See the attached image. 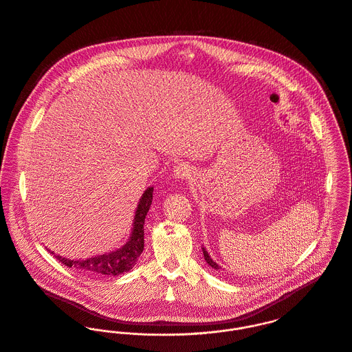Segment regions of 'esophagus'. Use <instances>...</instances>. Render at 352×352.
<instances>
[{
    "mask_svg": "<svg viewBox=\"0 0 352 352\" xmlns=\"http://www.w3.org/2000/svg\"><path fill=\"white\" fill-rule=\"evenodd\" d=\"M192 174V168L188 163H179L174 167V178L175 179H186Z\"/></svg>",
    "mask_w": 352,
    "mask_h": 352,
    "instance_id": "obj_1",
    "label": "esophagus"
}]
</instances>
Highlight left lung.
Segmentation results:
<instances>
[{
    "label": "left lung",
    "instance_id": "8db88e82",
    "mask_svg": "<svg viewBox=\"0 0 352 352\" xmlns=\"http://www.w3.org/2000/svg\"><path fill=\"white\" fill-rule=\"evenodd\" d=\"M201 249H203V254H204V258H206V261H207V264L213 268L214 271H219V270H221V267L220 265H217L213 260L211 258V256H210V253L207 252V249L204 248V246H201Z\"/></svg>",
    "mask_w": 352,
    "mask_h": 352
}]
</instances>
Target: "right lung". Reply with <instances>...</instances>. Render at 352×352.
I'll return each mask as SVG.
<instances>
[{
	"label": "right lung",
	"instance_id": "right-lung-1",
	"mask_svg": "<svg viewBox=\"0 0 352 352\" xmlns=\"http://www.w3.org/2000/svg\"><path fill=\"white\" fill-rule=\"evenodd\" d=\"M152 193L153 186L145 189L141 196L140 201L133 217V227L129 235V239L120 249H116L109 253L92 256L89 258H67L60 254H54V257L68 268H74L84 274L94 275H104V276H120L133 270L138 264V260L144 250V221L145 216L149 211L152 204ZM50 252V250H49Z\"/></svg>",
	"mask_w": 352,
	"mask_h": 352
}]
</instances>
